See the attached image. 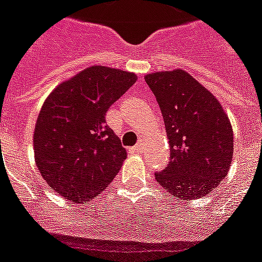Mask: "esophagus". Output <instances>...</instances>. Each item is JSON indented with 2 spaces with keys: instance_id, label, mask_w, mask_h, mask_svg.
<instances>
[{
  "instance_id": "obj_1",
  "label": "esophagus",
  "mask_w": 262,
  "mask_h": 262,
  "mask_svg": "<svg viewBox=\"0 0 262 262\" xmlns=\"http://www.w3.org/2000/svg\"><path fill=\"white\" fill-rule=\"evenodd\" d=\"M134 150H135L136 152H143V151H144V144L143 143H138L135 147H134Z\"/></svg>"
}]
</instances>
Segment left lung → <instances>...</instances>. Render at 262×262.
I'll return each mask as SVG.
<instances>
[{
    "mask_svg": "<svg viewBox=\"0 0 262 262\" xmlns=\"http://www.w3.org/2000/svg\"><path fill=\"white\" fill-rule=\"evenodd\" d=\"M170 144V162L155 179L167 193L195 200L213 191L233 159V129L218 100L181 69L147 75Z\"/></svg>",
    "mask_w": 262,
    "mask_h": 262,
    "instance_id": "left-lung-1",
    "label": "left lung"
}]
</instances>
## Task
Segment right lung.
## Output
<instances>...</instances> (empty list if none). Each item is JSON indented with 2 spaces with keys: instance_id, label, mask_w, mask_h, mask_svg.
I'll return each instance as SVG.
<instances>
[{
  "instance_id": "1",
  "label": "right lung",
  "mask_w": 262,
  "mask_h": 262,
  "mask_svg": "<svg viewBox=\"0 0 262 262\" xmlns=\"http://www.w3.org/2000/svg\"><path fill=\"white\" fill-rule=\"evenodd\" d=\"M135 81V73L95 66L47 97L34 127V159L66 200L90 202L120 170L126 150L105 124V112Z\"/></svg>"
}]
</instances>
